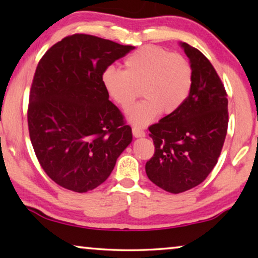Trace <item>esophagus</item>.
Instances as JSON below:
<instances>
[{"mask_svg": "<svg viewBox=\"0 0 258 258\" xmlns=\"http://www.w3.org/2000/svg\"><path fill=\"white\" fill-rule=\"evenodd\" d=\"M132 133L134 135V138H143V137H146V133L143 132L142 130H140L138 127H133L132 128Z\"/></svg>", "mask_w": 258, "mask_h": 258, "instance_id": "obj_1", "label": "esophagus"}]
</instances>
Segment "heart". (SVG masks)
<instances>
[{"mask_svg":"<svg viewBox=\"0 0 258 258\" xmlns=\"http://www.w3.org/2000/svg\"><path fill=\"white\" fill-rule=\"evenodd\" d=\"M192 67L184 56L169 53L163 47L145 45L124 61V72L107 67L102 72V85L121 109H128L141 87L145 100L126 112L131 124L143 127L159 113L172 115L182 107L192 87Z\"/></svg>","mask_w":258,"mask_h":258,"instance_id":"b5f03b06","label":"heart"}]
</instances>
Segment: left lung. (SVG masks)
<instances>
[{
	"label": "left lung",
	"mask_w": 258,
	"mask_h": 258,
	"mask_svg": "<svg viewBox=\"0 0 258 258\" xmlns=\"http://www.w3.org/2000/svg\"><path fill=\"white\" fill-rule=\"evenodd\" d=\"M192 67V87L182 107L149 127L155 155L147 161L149 180L180 194L200 184L216 165L228 131V99L209 60L178 43Z\"/></svg>",
	"instance_id": "obj_1"
}]
</instances>
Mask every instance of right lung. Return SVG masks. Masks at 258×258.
<instances>
[{
    "label": "right lung",
    "mask_w": 258,
    "mask_h": 258,
    "mask_svg": "<svg viewBox=\"0 0 258 258\" xmlns=\"http://www.w3.org/2000/svg\"><path fill=\"white\" fill-rule=\"evenodd\" d=\"M133 49L75 34L47 50L37 64L29 93V137L42 168L64 189H95L132 142V130L109 101L101 75Z\"/></svg>",
    "instance_id": "right-lung-1"
}]
</instances>
